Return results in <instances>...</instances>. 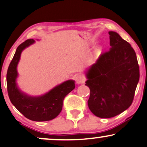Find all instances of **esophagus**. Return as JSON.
<instances>
[{
	"label": "esophagus",
	"mask_w": 147,
	"mask_h": 147,
	"mask_svg": "<svg viewBox=\"0 0 147 147\" xmlns=\"http://www.w3.org/2000/svg\"><path fill=\"white\" fill-rule=\"evenodd\" d=\"M75 81H76V82H77V83H78V84H82V83H85V78L83 75H77V77H76Z\"/></svg>",
	"instance_id": "obj_1"
}]
</instances>
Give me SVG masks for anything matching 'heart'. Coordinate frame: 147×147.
I'll use <instances>...</instances> for the list:
<instances>
[{
    "mask_svg": "<svg viewBox=\"0 0 147 147\" xmlns=\"http://www.w3.org/2000/svg\"><path fill=\"white\" fill-rule=\"evenodd\" d=\"M101 48H97L96 50H95V55H98V54L101 52Z\"/></svg>",
    "mask_w": 147,
    "mask_h": 147,
    "instance_id": "1",
    "label": "heart"
}]
</instances>
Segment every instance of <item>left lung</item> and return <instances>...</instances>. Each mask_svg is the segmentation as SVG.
<instances>
[{
	"instance_id": "obj_1",
	"label": "left lung",
	"mask_w": 147,
	"mask_h": 147,
	"mask_svg": "<svg viewBox=\"0 0 147 147\" xmlns=\"http://www.w3.org/2000/svg\"><path fill=\"white\" fill-rule=\"evenodd\" d=\"M111 48L87 72L88 106L95 116L112 118L132 104L140 72L134 49L115 31H109Z\"/></svg>"
}]
</instances>
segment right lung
<instances>
[{
  "label": "right lung",
  "mask_w": 147,
  "mask_h": 147,
  "mask_svg": "<svg viewBox=\"0 0 147 147\" xmlns=\"http://www.w3.org/2000/svg\"><path fill=\"white\" fill-rule=\"evenodd\" d=\"M34 40H27L17 47L7 73V91L13 105L25 118L36 122L53 120L62 109L63 100L66 95L75 89V81L68 80L40 97H31L18 89L16 79L18 75L17 66L21 54L25 48L34 44Z\"/></svg>",
  "instance_id": "1"
}]
</instances>
